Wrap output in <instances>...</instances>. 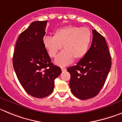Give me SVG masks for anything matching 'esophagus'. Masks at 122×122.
Returning <instances> with one entry per match:
<instances>
[{
	"label": "esophagus",
	"mask_w": 122,
	"mask_h": 122,
	"mask_svg": "<svg viewBox=\"0 0 122 122\" xmlns=\"http://www.w3.org/2000/svg\"><path fill=\"white\" fill-rule=\"evenodd\" d=\"M61 71H62V72H65V71H67V69H66V68L62 67L61 68Z\"/></svg>",
	"instance_id": "obj_1"
}]
</instances>
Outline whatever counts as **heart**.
<instances>
[{"label": "heart", "instance_id": "b5f03b06", "mask_svg": "<svg viewBox=\"0 0 122 122\" xmlns=\"http://www.w3.org/2000/svg\"><path fill=\"white\" fill-rule=\"evenodd\" d=\"M92 35L87 27L69 25L56 30L53 37L46 36L42 39L44 47L51 58L58 55L55 63L61 67L72 63L73 58L80 60L86 55L92 41Z\"/></svg>", "mask_w": 122, "mask_h": 122}]
</instances>
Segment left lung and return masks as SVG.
<instances>
[{
  "label": "left lung",
  "instance_id": "1",
  "mask_svg": "<svg viewBox=\"0 0 122 122\" xmlns=\"http://www.w3.org/2000/svg\"><path fill=\"white\" fill-rule=\"evenodd\" d=\"M92 42L87 53L76 66L67 68L71 74L69 85L78 98L87 100L99 93L111 67V57L105 38L92 30Z\"/></svg>",
  "mask_w": 122,
  "mask_h": 122
}]
</instances>
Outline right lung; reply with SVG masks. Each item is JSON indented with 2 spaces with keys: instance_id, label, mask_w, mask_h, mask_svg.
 <instances>
[{
  "instance_id": "right-lung-1",
  "label": "right lung",
  "mask_w": 122,
  "mask_h": 122,
  "mask_svg": "<svg viewBox=\"0 0 122 122\" xmlns=\"http://www.w3.org/2000/svg\"><path fill=\"white\" fill-rule=\"evenodd\" d=\"M47 20L35 21L20 34L13 64L19 81L29 95L44 98L53 92L55 80L61 69L51 62L42 39Z\"/></svg>"
}]
</instances>
